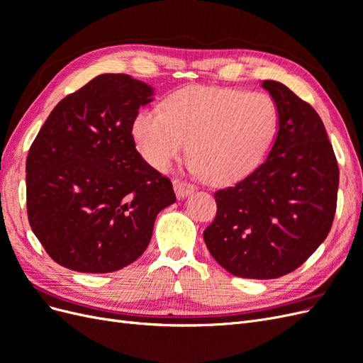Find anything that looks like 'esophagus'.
I'll return each mask as SVG.
<instances>
[{
  "mask_svg": "<svg viewBox=\"0 0 363 363\" xmlns=\"http://www.w3.org/2000/svg\"><path fill=\"white\" fill-rule=\"evenodd\" d=\"M174 189H175V192H177L179 199H184L186 195H189L195 191V186L188 183V182H184V180H175L174 182Z\"/></svg>",
  "mask_w": 363,
  "mask_h": 363,
  "instance_id": "34e87169",
  "label": "esophagus"
}]
</instances>
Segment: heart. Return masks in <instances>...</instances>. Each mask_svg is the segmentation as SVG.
<instances>
[{
    "label": "heart",
    "instance_id": "obj_1",
    "mask_svg": "<svg viewBox=\"0 0 363 363\" xmlns=\"http://www.w3.org/2000/svg\"><path fill=\"white\" fill-rule=\"evenodd\" d=\"M279 123L277 104L268 94L195 84L171 94L164 112L142 108L131 133L152 168L167 171L191 142L189 169L215 184H233L265 160Z\"/></svg>",
    "mask_w": 363,
    "mask_h": 363
}]
</instances>
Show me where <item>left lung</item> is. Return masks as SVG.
Instances as JSON below:
<instances>
[{
  "label": "left lung",
  "mask_w": 363,
  "mask_h": 363,
  "mask_svg": "<svg viewBox=\"0 0 363 363\" xmlns=\"http://www.w3.org/2000/svg\"><path fill=\"white\" fill-rule=\"evenodd\" d=\"M280 123L267 160L213 194L216 216L204 233L213 259L244 279H277L309 259L330 232L339 168L315 108L284 84L262 83Z\"/></svg>",
  "instance_id": "8db88e82"
}]
</instances>
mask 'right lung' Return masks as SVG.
Returning a JSON list of instances; mask_svg holds the SVG:
<instances>
[{"label":"right lung","mask_w":363,"mask_h":363,"mask_svg":"<svg viewBox=\"0 0 363 363\" xmlns=\"http://www.w3.org/2000/svg\"><path fill=\"white\" fill-rule=\"evenodd\" d=\"M152 87L101 74L52 108L28 150V223L48 256L79 272H112L148 247L172 183L136 150L131 127Z\"/></svg>","instance_id":"1"}]
</instances>
